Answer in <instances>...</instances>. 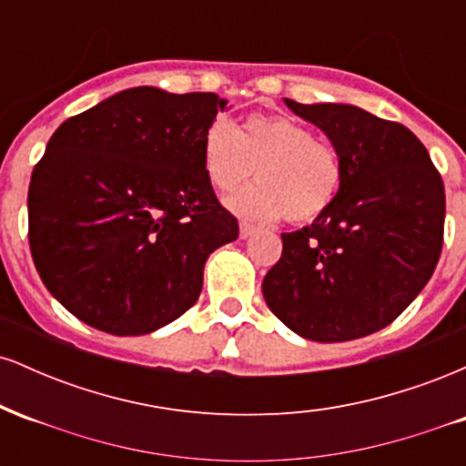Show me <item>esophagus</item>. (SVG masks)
Masks as SVG:
<instances>
[{"label":"esophagus","instance_id":"1","mask_svg":"<svg viewBox=\"0 0 466 466\" xmlns=\"http://www.w3.org/2000/svg\"><path fill=\"white\" fill-rule=\"evenodd\" d=\"M256 232V226H251L248 221H240V238H249Z\"/></svg>","mask_w":466,"mask_h":466}]
</instances>
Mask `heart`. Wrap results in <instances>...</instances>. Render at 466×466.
Returning <instances> with one entry per match:
<instances>
[{
    "instance_id": "1",
    "label": "heart",
    "mask_w": 466,
    "mask_h": 466,
    "mask_svg": "<svg viewBox=\"0 0 466 466\" xmlns=\"http://www.w3.org/2000/svg\"><path fill=\"white\" fill-rule=\"evenodd\" d=\"M201 164L218 192L237 190L256 167L258 184L237 192L229 208L260 221L285 217L293 226L322 217L344 181L335 144L287 116L254 114L238 129L215 117L203 131Z\"/></svg>"
}]
</instances>
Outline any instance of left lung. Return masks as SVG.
Here are the masks:
<instances>
[{
  "label": "left lung",
  "instance_id": "obj_1",
  "mask_svg": "<svg viewBox=\"0 0 466 466\" xmlns=\"http://www.w3.org/2000/svg\"><path fill=\"white\" fill-rule=\"evenodd\" d=\"M344 159L335 201L311 226L282 234L267 271V307L293 333L349 341L399 318L434 274L445 234V186L408 127L352 105H300Z\"/></svg>",
  "mask_w": 466,
  "mask_h": 466
}]
</instances>
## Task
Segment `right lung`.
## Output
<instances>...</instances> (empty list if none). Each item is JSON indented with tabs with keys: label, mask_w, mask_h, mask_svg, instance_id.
I'll use <instances>...</instances> for the list:
<instances>
[{
	"label": "right lung",
	"mask_w": 466,
	"mask_h": 466,
	"mask_svg": "<svg viewBox=\"0 0 466 466\" xmlns=\"http://www.w3.org/2000/svg\"><path fill=\"white\" fill-rule=\"evenodd\" d=\"M226 100L133 87L67 117L28 188L36 271L69 313L144 335L199 298L203 265L238 221L203 173L201 137Z\"/></svg>",
	"instance_id": "obj_1"
}]
</instances>
